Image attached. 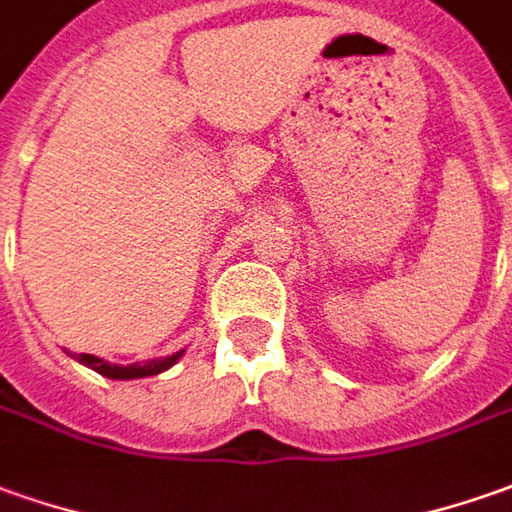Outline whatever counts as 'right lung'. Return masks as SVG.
Here are the masks:
<instances>
[{
    "mask_svg": "<svg viewBox=\"0 0 512 512\" xmlns=\"http://www.w3.org/2000/svg\"><path fill=\"white\" fill-rule=\"evenodd\" d=\"M184 350H179V353H173V356H165V358H151V361H145V364H128V367H123V364H109V361H103V358L97 356H89V353H78V361L81 364H86V367H92L95 373L106 375V378H117V381H128V378H148V375H159L165 373L168 367H173L179 358H182Z\"/></svg>",
    "mask_w": 512,
    "mask_h": 512,
    "instance_id": "obj_1",
    "label": "right lung"
}]
</instances>
